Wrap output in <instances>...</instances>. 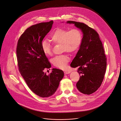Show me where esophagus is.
<instances>
[{
	"instance_id": "esophagus-1",
	"label": "esophagus",
	"mask_w": 121,
	"mask_h": 121,
	"mask_svg": "<svg viewBox=\"0 0 121 121\" xmlns=\"http://www.w3.org/2000/svg\"><path fill=\"white\" fill-rule=\"evenodd\" d=\"M70 73H71V72H70L69 71H64V73H65V74H69Z\"/></svg>"
}]
</instances>
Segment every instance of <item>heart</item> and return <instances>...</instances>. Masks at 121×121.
Returning a JSON list of instances; mask_svg holds the SVG:
<instances>
[{"mask_svg": "<svg viewBox=\"0 0 121 121\" xmlns=\"http://www.w3.org/2000/svg\"><path fill=\"white\" fill-rule=\"evenodd\" d=\"M53 43L62 44V51L70 53H73L79 48L82 40V35L78 29L58 28L54 31L50 36ZM42 49L47 56L52 55V46L48 41L44 39L41 43ZM69 56L63 55L57 56L53 58V65L59 69H65L70 61Z\"/></svg>", "mask_w": 121, "mask_h": 121, "instance_id": "obj_1", "label": "heart"}]
</instances>
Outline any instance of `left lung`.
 <instances>
[{
	"mask_svg": "<svg viewBox=\"0 0 121 121\" xmlns=\"http://www.w3.org/2000/svg\"><path fill=\"white\" fill-rule=\"evenodd\" d=\"M67 23L74 24L81 29L83 37L79 50L70 66L78 68L82 75L76 84L81 92L90 95L96 92L104 80L107 67V58L98 33L85 23L73 21Z\"/></svg>",
	"mask_w": 121,
	"mask_h": 121,
	"instance_id": "obj_1",
	"label": "left lung"
}]
</instances>
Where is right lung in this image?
I'll use <instances>...</instances> for the list:
<instances>
[{
	"label": "right lung",
	"instance_id": "1",
	"mask_svg": "<svg viewBox=\"0 0 121 121\" xmlns=\"http://www.w3.org/2000/svg\"><path fill=\"white\" fill-rule=\"evenodd\" d=\"M53 23L50 21L31 26L21 35L17 46L19 71L31 91L42 98L52 95L64 76L63 71L57 69H52L48 75L44 72L51 66L41 43Z\"/></svg>",
	"mask_w": 121,
	"mask_h": 121
}]
</instances>
